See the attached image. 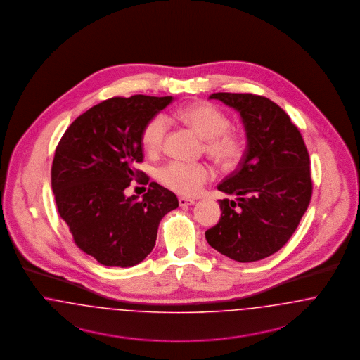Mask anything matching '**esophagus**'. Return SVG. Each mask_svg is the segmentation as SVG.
Returning <instances> with one entry per match:
<instances>
[{"instance_id": "obj_1", "label": "esophagus", "mask_w": 360, "mask_h": 360, "mask_svg": "<svg viewBox=\"0 0 360 360\" xmlns=\"http://www.w3.org/2000/svg\"><path fill=\"white\" fill-rule=\"evenodd\" d=\"M179 204H180L181 207H188V205H193L195 200L187 199V198H180V199H179Z\"/></svg>"}]
</instances>
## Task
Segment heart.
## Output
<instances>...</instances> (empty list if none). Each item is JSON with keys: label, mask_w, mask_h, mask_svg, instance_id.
<instances>
[{"label": "heart", "mask_w": 360, "mask_h": 360, "mask_svg": "<svg viewBox=\"0 0 360 360\" xmlns=\"http://www.w3.org/2000/svg\"><path fill=\"white\" fill-rule=\"evenodd\" d=\"M177 118L191 126L207 140L205 149L210 156L221 165H231L240 155L242 145L238 134L230 130V118L224 111L212 103H193L177 111ZM169 130V121L164 114L153 115L141 133L142 145L146 152L158 153ZM212 171L202 162H186L173 160L160 168L158 180L180 195L192 196L200 192L211 180Z\"/></svg>", "instance_id": "obj_1"}]
</instances>
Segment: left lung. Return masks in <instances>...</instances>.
<instances>
[{
  "label": "left lung",
  "mask_w": 360,
  "mask_h": 360,
  "mask_svg": "<svg viewBox=\"0 0 360 360\" xmlns=\"http://www.w3.org/2000/svg\"><path fill=\"white\" fill-rule=\"evenodd\" d=\"M210 99L239 111L248 149L239 168L218 186L236 195V202L219 200V221L205 231V239L234 261H259L289 240L309 205V155L296 125L273 101L234 93H215Z\"/></svg>",
  "instance_id": "left-lung-1"
}]
</instances>
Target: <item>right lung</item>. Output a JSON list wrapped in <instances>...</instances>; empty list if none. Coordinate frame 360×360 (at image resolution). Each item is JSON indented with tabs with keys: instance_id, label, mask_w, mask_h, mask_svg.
<instances>
[{
	"instance_id": "right-lung-1",
	"label": "right lung",
	"mask_w": 360,
	"mask_h": 360,
	"mask_svg": "<svg viewBox=\"0 0 360 360\" xmlns=\"http://www.w3.org/2000/svg\"><path fill=\"white\" fill-rule=\"evenodd\" d=\"M173 96H114L87 110L70 125L56 148L51 183L59 215L79 249L105 266L130 267L156 245L161 219L179 207L176 195L157 183L126 196L133 179L148 176L141 133Z\"/></svg>"
}]
</instances>
